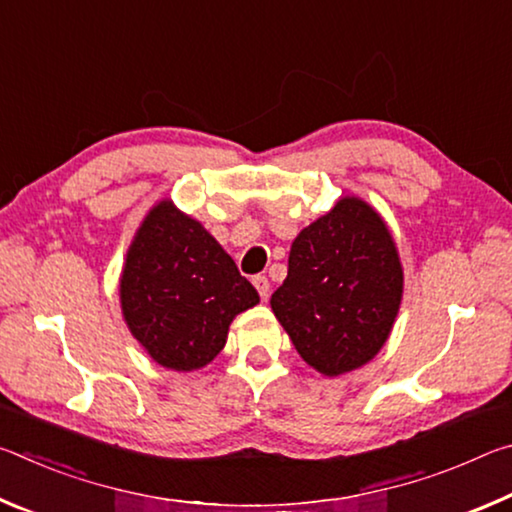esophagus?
I'll use <instances>...</instances> for the list:
<instances>
[{
  "mask_svg": "<svg viewBox=\"0 0 512 512\" xmlns=\"http://www.w3.org/2000/svg\"><path fill=\"white\" fill-rule=\"evenodd\" d=\"M253 284H255V289L259 293V298L266 300L268 293H271V282H268V277L266 275H255Z\"/></svg>",
  "mask_w": 512,
  "mask_h": 512,
  "instance_id": "1",
  "label": "esophagus"
}]
</instances>
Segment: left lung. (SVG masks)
<instances>
[{"label": "left lung", "instance_id": "8db88e82", "mask_svg": "<svg viewBox=\"0 0 512 512\" xmlns=\"http://www.w3.org/2000/svg\"><path fill=\"white\" fill-rule=\"evenodd\" d=\"M402 293L400 253L386 221L363 198L343 196L293 239L271 309L302 361L339 377L384 348Z\"/></svg>", "mask_w": 512, "mask_h": 512}]
</instances>
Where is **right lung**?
Returning a JSON list of instances; mask_svg holds the SVG:
<instances>
[{
    "instance_id": "1",
    "label": "right lung",
    "mask_w": 512,
    "mask_h": 512,
    "mask_svg": "<svg viewBox=\"0 0 512 512\" xmlns=\"http://www.w3.org/2000/svg\"><path fill=\"white\" fill-rule=\"evenodd\" d=\"M119 302L146 354L162 368L189 372L214 361L232 320L259 296L203 223L162 198L128 246Z\"/></svg>"
}]
</instances>
